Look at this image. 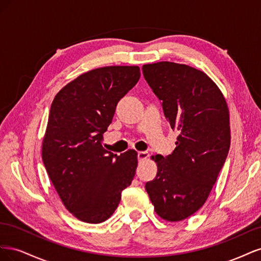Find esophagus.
Masks as SVG:
<instances>
[{"label":"esophagus","mask_w":261,"mask_h":261,"mask_svg":"<svg viewBox=\"0 0 261 261\" xmlns=\"http://www.w3.org/2000/svg\"><path fill=\"white\" fill-rule=\"evenodd\" d=\"M137 156H138V160L139 161L146 160V159H148V158H149V153L147 151H138Z\"/></svg>","instance_id":"1"}]
</instances>
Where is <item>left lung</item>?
<instances>
[{"label": "left lung", "mask_w": 261, "mask_h": 261, "mask_svg": "<svg viewBox=\"0 0 261 261\" xmlns=\"http://www.w3.org/2000/svg\"><path fill=\"white\" fill-rule=\"evenodd\" d=\"M141 69L178 130L172 154L151 156L158 171L145 187L156 215L177 222L203 206L216 183L230 149V113L222 91L199 69L165 61Z\"/></svg>", "instance_id": "obj_1"}]
</instances>
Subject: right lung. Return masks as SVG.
Listing matches in <instances>:
<instances>
[{
  "instance_id": "right-lung-1",
  "label": "right lung",
  "mask_w": 261,
  "mask_h": 261,
  "mask_svg": "<svg viewBox=\"0 0 261 261\" xmlns=\"http://www.w3.org/2000/svg\"><path fill=\"white\" fill-rule=\"evenodd\" d=\"M139 77L138 66L98 67L65 85L52 101L42 160L64 207L83 222L111 217L135 176V150L117 155L102 140L117 102Z\"/></svg>"
}]
</instances>
